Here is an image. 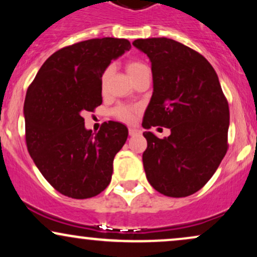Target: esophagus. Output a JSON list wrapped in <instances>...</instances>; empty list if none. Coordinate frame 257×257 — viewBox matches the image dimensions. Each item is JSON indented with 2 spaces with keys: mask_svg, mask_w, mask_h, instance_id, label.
<instances>
[{
  "mask_svg": "<svg viewBox=\"0 0 257 257\" xmlns=\"http://www.w3.org/2000/svg\"><path fill=\"white\" fill-rule=\"evenodd\" d=\"M141 131L138 128H129V135L131 137H135V135H140Z\"/></svg>",
  "mask_w": 257,
  "mask_h": 257,
  "instance_id": "1",
  "label": "esophagus"
}]
</instances>
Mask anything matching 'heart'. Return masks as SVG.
<instances>
[{
	"mask_svg": "<svg viewBox=\"0 0 257 257\" xmlns=\"http://www.w3.org/2000/svg\"><path fill=\"white\" fill-rule=\"evenodd\" d=\"M146 65L143 64L141 61H137V60H132V61H128V64H126V71H128L129 76L131 77H134L135 75H138L139 72L143 71L144 69H146ZM111 75V67H108V69L105 70V72L102 73L101 76V85L104 87L106 84V82H107L108 77H110ZM135 112L137 110L135 108H132V107H126V106H118L117 108H114L113 113L114 116L117 117V118L123 120V122H133L135 118Z\"/></svg>",
	"mask_w": 257,
	"mask_h": 257,
	"instance_id": "obj_1",
	"label": "heart"
}]
</instances>
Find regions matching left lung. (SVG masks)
<instances>
[{
  "instance_id": "1",
  "label": "left lung",
  "mask_w": 257,
  "mask_h": 257,
  "mask_svg": "<svg viewBox=\"0 0 257 257\" xmlns=\"http://www.w3.org/2000/svg\"><path fill=\"white\" fill-rule=\"evenodd\" d=\"M151 61L153 93L143 126H166L168 138L144 133L149 182L168 197H187L210 180L227 152L228 102L206 59L170 38L135 40Z\"/></svg>"
}]
</instances>
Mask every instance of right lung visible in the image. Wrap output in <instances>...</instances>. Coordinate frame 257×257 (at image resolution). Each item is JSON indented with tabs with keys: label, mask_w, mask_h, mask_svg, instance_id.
Masks as SVG:
<instances>
[{
	"label": "right lung",
	"mask_w": 257,
	"mask_h": 257,
	"mask_svg": "<svg viewBox=\"0 0 257 257\" xmlns=\"http://www.w3.org/2000/svg\"><path fill=\"white\" fill-rule=\"evenodd\" d=\"M132 48L124 38H93L59 49L44 61L26 91L28 151L44 179L75 199L107 187L113 158L128 138L118 122L98 133L84 126V112L101 105V76L112 60Z\"/></svg>",
	"instance_id": "right-lung-1"
}]
</instances>
